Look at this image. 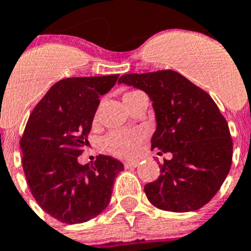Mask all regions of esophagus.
Listing matches in <instances>:
<instances>
[{"label": "esophagus", "mask_w": 251, "mask_h": 251, "mask_svg": "<svg viewBox=\"0 0 251 251\" xmlns=\"http://www.w3.org/2000/svg\"><path fill=\"white\" fill-rule=\"evenodd\" d=\"M139 166V162L138 161H127V162H125V167H127V168H135V167H138Z\"/></svg>", "instance_id": "34e87169"}]
</instances>
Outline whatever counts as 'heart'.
<instances>
[{
  "label": "heart",
  "mask_w": 251,
  "mask_h": 251,
  "mask_svg": "<svg viewBox=\"0 0 251 251\" xmlns=\"http://www.w3.org/2000/svg\"><path fill=\"white\" fill-rule=\"evenodd\" d=\"M140 94V92H129L124 96V102L132 97ZM143 134L136 131H116L109 134L104 139V147L112 154L119 157H131L138 151L139 144L142 142Z\"/></svg>",
  "instance_id": "heart-1"
}]
</instances>
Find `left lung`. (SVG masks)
Instances as JSON below:
<instances>
[{"label":"left lung","mask_w":251,"mask_h":251,"mask_svg":"<svg viewBox=\"0 0 251 251\" xmlns=\"http://www.w3.org/2000/svg\"><path fill=\"white\" fill-rule=\"evenodd\" d=\"M119 84L148 94L155 116L151 149L170 153L159 177L144 186L158 209L190 212L220 190L231 168L232 140L227 121L201 88L172 70L126 74Z\"/></svg>","instance_id":"left-lung-1"}]
</instances>
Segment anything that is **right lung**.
Wrapping results in <instances>:
<instances>
[{"label": "right lung", "instance_id": "1", "mask_svg": "<svg viewBox=\"0 0 251 251\" xmlns=\"http://www.w3.org/2000/svg\"><path fill=\"white\" fill-rule=\"evenodd\" d=\"M119 75L67 77L50 86L25 126L20 140L23 168L37 203L64 223H83L108 207L121 162L98 155L92 165L77 157L89 144L100 98Z\"/></svg>", "mask_w": 251, "mask_h": 251}]
</instances>
